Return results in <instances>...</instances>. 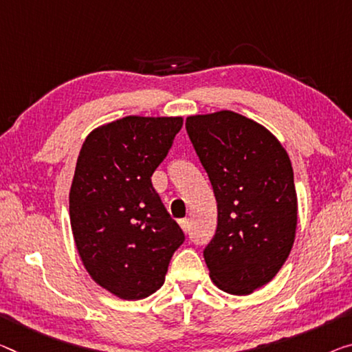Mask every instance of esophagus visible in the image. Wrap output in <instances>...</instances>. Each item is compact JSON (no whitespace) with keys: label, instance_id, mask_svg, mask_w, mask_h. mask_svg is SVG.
I'll return each instance as SVG.
<instances>
[{"label":"esophagus","instance_id":"34e87169","mask_svg":"<svg viewBox=\"0 0 352 352\" xmlns=\"http://www.w3.org/2000/svg\"><path fill=\"white\" fill-rule=\"evenodd\" d=\"M179 226L184 232H187L188 230H190V221H188V219H182V220H179Z\"/></svg>","mask_w":352,"mask_h":352}]
</instances>
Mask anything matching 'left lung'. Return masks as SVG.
<instances>
[{
    "label": "left lung",
    "instance_id": "left-lung-1",
    "mask_svg": "<svg viewBox=\"0 0 352 352\" xmlns=\"http://www.w3.org/2000/svg\"><path fill=\"white\" fill-rule=\"evenodd\" d=\"M186 129L217 199V231L204 248L210 280L247 296L288 258L297 228L289 155L274 133L230 110L193 115Z\"/></svg>",
    "mask_w": 352,
    "mask_h": 352
}]
</instances>
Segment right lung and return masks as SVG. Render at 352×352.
I'll return each instance as SVG.
<instances>
[{
    "instance_id": "right-lung-1",
    "label": "right lung",
    "mask_w": 352,
    "mask_h": 352,
    "mask_svg": "<svg viewBox=\"0 0 352 352\" xmlns=\"http://www.w3.org/2000/svg\"><path fill=\"white\" fill-rule=\"evenodd\" d=\"M182 122L126 116L96 127L80 149L69 192L74 241L91 278L120 299L155 293L184 242L151 182Z\"/></svg>"
}]
</instances>
